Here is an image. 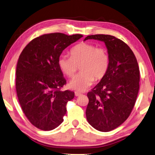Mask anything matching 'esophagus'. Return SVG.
Here are the masks:
<instances>
[{"mask_svg": "<svg viewBox=\"0 0 155 155\" xmlns=\"http://www.w3.org/2000/svg\"><path fill=\"white\" fill-rule=\"evenodd\" d=\"M74 94H75V95H76V96H77H77H79V95H81V93H78V91H75Z\"/></svg>", "mask_w": 155, "mask_h": 155, "instance_id": "esophagus-1", "label": "esophagus"}]
</instances>
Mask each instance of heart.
Here are the masks:
<instances>
[{
  "label": "heart",
  "mask_w": 155,
  "mask_h": 155,
  "mask_svg": "<svg viewBox=\"0 0 155 155\" xmlns=\"http://www.w3.org/2000/svg\"><path fill=\"white\" fill-rule=\"evenodd\" d=\"M70 57L61 55L58 58V66L68 77H72L80 66L81 72L70 81L69 86L78 91H85L95 80L105 77L110 66L109 54L105 48L95 45L81 43L70 50Z\"/></svg>",
  "instance_id": "obj_1"
}]
</instances>
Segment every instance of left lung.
<instances>
[{"instance_id":"obj_1","label":"left lung","mask_w":155,"mask_h":155,"mask_svg":"<svg viewBox=\"0 0 155 155\" xmlns=\"http://www.w3.org/2000/svg\"><path fill=\"white\" fill-rule=\"evenodd\" d=\"M105 43L110 66L105 77L87 94L86 117L93 127L102 132L113 130L129 117L140 88V70L134 53L124 42L113 36H87Z\"/></svg>"}]
</instances>
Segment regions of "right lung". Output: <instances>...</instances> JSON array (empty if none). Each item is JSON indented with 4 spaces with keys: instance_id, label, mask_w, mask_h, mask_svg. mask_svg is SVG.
Masks as SVG:
<instances>
[{
    "instance_id": "obj_1",
    "label": "right lung",
    "mask_w": 155,
    "mask_h": 155,
    "mask_svg": "<svg viewBox=\"0 0 155 155\" xmlns=\"http://www.w3.org/2000/svg\"><path fill=\"white\" fill-rule=\"evenodd\" d=\"M83 37L62 33L42 35L30 42L19 55L16 91L21 109L36 127L51 131L63 122L66 104L74 93L61 91L66 83L58 66L63 51Z\"/></svg>"
}]
</instances>
